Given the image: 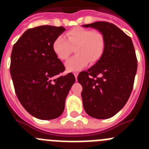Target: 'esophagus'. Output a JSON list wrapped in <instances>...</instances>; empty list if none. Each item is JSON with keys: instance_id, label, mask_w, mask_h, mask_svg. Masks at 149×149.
Instances as JSON below:
<instances>
[{"instance_id": "obj_1", "label": "esophagus", "mask_w": 149, "mask_h": 149, "mask_svg": "<svg viewBox=\"0 0 149 149\" xmlns=\"http://www.w3.org/2000/svg\"><path fill=\"white\" fill-rule=\"evenodd\" d=\"M74 77H75V79H76V81H77V76H78V74H77V73H74Z\"/></svg>"}]
</instances>
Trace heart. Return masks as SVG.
<instances>
[{"mask_svg":"<svg viewBox=\"0 0 149 149\" xmlns=\"http://www.w3.org/2000/svg\"><path fill=\"white\" fill-rule=\"evenodd\" d=\"M53 51L60 60H65L74 48L76 54L65 63L69 72H78L88 65L100 60L105 49L104 36L98 30L76 27L60 36L53 42Z\"/></svg>","mask_w":149,"mask_h":149,"instance_id":"b5f03b06","label":"heart"}]
</instances>
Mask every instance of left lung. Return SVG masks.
I'll list each match as a JSON object with an SVG mask.
<instances>
[{
	"label": "left lung",
	"mask_w": 149,
	"mask_h": 149,
	"mask_svg": "<svg viewBox=\"0 0 149 149\" xmlns=\"http://www.w3.org/2000/svg\"><path fill=\"white\" fill-rule=\"evenodd\" d=\"M84 27L96 29L103 34L105 49L99 60L81 72L84 108L91 117L109 119L122 109L132 92L137 69L132 40L113 24L96 22Z\"/></svg>",
	"instance_id": "8db88e82"
}]
</instances>
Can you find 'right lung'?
<instances>
[{
	"mask_svg": "<svg viewBox=\"0 0 149 149\" xmlns=\"http://www.w3.org/2000/svg\"><path fill=\"white\" fill-rule=\"evenodd\" d=\"M65 30L50 25L28 29L12 51L10 74L17 97L30 115L42 120L61 116L75 82L73 74L59 75L65 67L52 48Z\"/></svg>",
	"mask_w": 149,
	"mask_h": 149,
	"instance_id": "1",
	"label": "right lung"
}]
</instances>
